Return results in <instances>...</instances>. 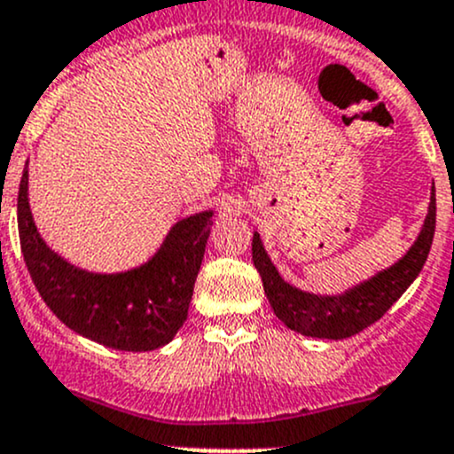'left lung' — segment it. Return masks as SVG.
<instances>
[{
  "label": "left lung",
  "mask_w": 454,
  "mask_h": 454,
  "mask_svg": "<svg viewBox=\"0 0 454 454\" xmlns=\"http://www.w3.org/2000/svg\"><path fill=\"white\" fill-rule=\"evenodd\" d=\"M434 217H437V204H434L433 186L424 226L409 253L400 261H395L391 268L380 270L367 281L349 287L342 294L329 296L312 294V292L290 286L270 261L259 232H254L253 261L256 272L261 274V281H263L270 308L274 309L277 318L286 327L294 329L303 336L342 340V338L363 332L364 327L382 318L388 312V308L409 290L411 283L422 272L434 237Z\"/></svg>",
  "instance_id": "obj_1"
}]
</instances>
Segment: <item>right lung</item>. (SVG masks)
<instances>
[{
    "label": "right lung",
    "instance_id": "1",
    "mask_svg": "<svg viewBox=\"0 0 454 454\" xmlns=\"http://www.w3.org/2000/svg\"><path fill=\"white\" fill-rule=\"evenodd\" d=\"M17 223L35 287L66 327L118 351H153L171 342L189 316L213 210L180 219L158 253L138 268L114 274L87 272L41 239L28 201L26 162L17 195Z\"/></svg>",
    "mask_w": 454,
    "mask_h": 454
}]
</instances>
